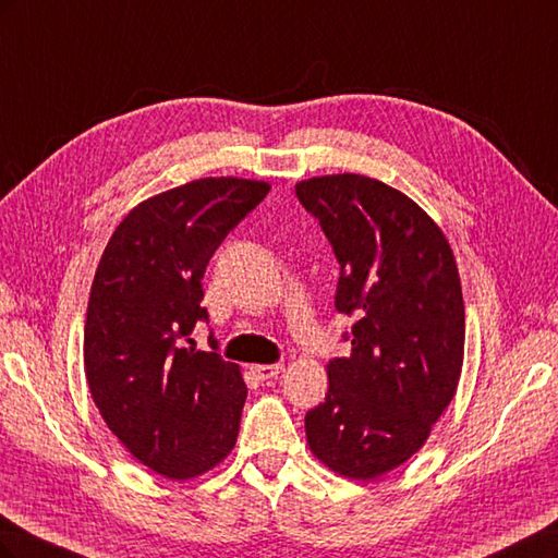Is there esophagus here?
Listing matches in <instances>:
<instances>
[{"mask_svg": "<svg viewBox=\"0 0 558 558\" xmlns=\"http://www.w3.org/2000/svg\"><path fill=\"white\" fill-rule=\"evenodd\" d=\"M251 373L256 379L267 381V379H277L283 373V365L275 363V365H251Z\"/></svg>", "mask_w": 558, "mask_h": 558, "instance_id": "obj_1", "label": "esophagus"}]
</instances>
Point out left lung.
I'll return each mask as SVG.
<instances>
[{
  "label": "left lung",
  "mask_w": 558,
  "mask_h": 558,
  "mask_svg": "<svg viewBox=\"0 0 558 558\" xmlns=\"http://www.w3.org/2000/svg\"><path fill=\"white\" fill-rule=\"evenodd\" d=\"M295 195L340 263L335 307L356 318L351 356L326 365V402L305 416L307 442L337 475L367 482L424 447L459 386V267L440 226L377 179L312 177Z\"/></svg>",
  "instance_id": "left-lung-1"
}]
</instances>
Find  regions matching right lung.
Returning a JSON list of instances; mask_svg holds the SVG:
<instances>
[{
    "instance_id": "1",
    "label": "right lung",
    "mask_w": 558,
    "mask_h": 558,
    "mask_svg": "<svg viewBox=\"0 0 558 558\" xmlns=\"http://www.w3.org/2000/svg\"><path fill=\"white\" fill-rule=\"evenodd\" d=\"M269 183L207 177L134 207L93 279L83 365L109 430L158 475H205L238 442L246 384L238 363L191 337L202 277L228 232L256 209ZM216 349V340H211Z\"/></svg>"
}]
</instances>
